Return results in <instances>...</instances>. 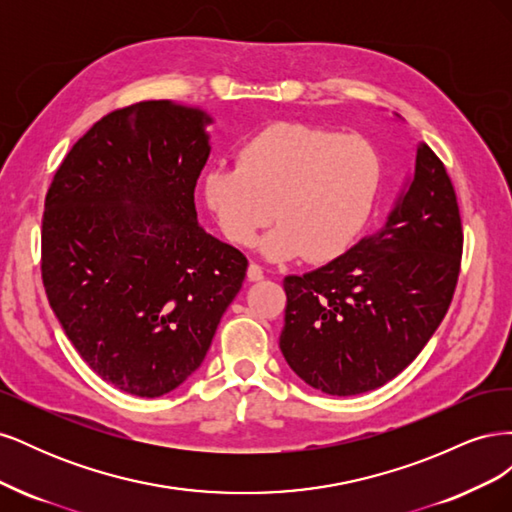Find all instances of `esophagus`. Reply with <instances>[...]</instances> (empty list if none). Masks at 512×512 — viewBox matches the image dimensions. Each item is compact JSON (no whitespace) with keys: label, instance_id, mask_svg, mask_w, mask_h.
Segmentation results:
<instances>
[{"label":"esophagus","instance_id":"34e87169","mask_svg":"<svg viewBox=\"0 0 512 512\" xmlns=\"http://www.w3.org/2000/svg\"><path fill=\"white\" fill-rule=\"evenodd\" d=\"M247 280L262 282V280H265V271H262V267L256 265V262H250V267H247Z\"/></svg>","mask_w":512,"mask_h":512}]
</instances>
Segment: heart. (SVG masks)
<instances>
[{
	"instance_id": "heart-1",
	"label": "heart",
	"mask_w": 512,
	"mask_h": 512,
	"mask_svg": "<svg viewBox=\"0 0 512 512\" xmlns=\"http://www.w3.org/2000/svg\"><path fill=\"white\" fill-rule=\"evenodd\" d=\"M380 188V158L359 136L309 123L280 121L252 134L237 151V166H215L205 198L228 241H262L275 260L305 254L309 262L344 256L365 228ZM276 213H272V209Z\"/></svg>"
}]
</instances>
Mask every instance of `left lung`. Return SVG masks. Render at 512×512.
Segmentation results:
<instances>
[{
	"mask_svg": "<svg viewBox=\"0 0 512 512\" xmlns=\"http://www.w3.org/2000/svg\"><path fill=\"white\" fill-rule=\"evenodd\" d=\"M461 252L453 181L418 143L414 179L386 224L329 265L284 280V359L309 386L337 397L393 380L446 316Z\"/></svg>",
	"mask_w": 512,
	"mask_h": 512,
	"instance_id": "1",
	"label": "left lung"
}]
</instances>
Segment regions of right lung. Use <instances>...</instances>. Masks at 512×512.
I'll return each instance as SVG.
<instances>
[{
    "mask_svg": "<svg viewBox=\"0 0 512 512\" xmlns=\"http://www.w3.org/2000/svg\"><path fill=\"white\" fill-rule=\"evenodd\" d=\"M207 123L168 100L117 108L46 192V299L81 359L130 395L160 397L194 374L245 280L247 258L196 222Z\"/></svg>",
    "mask_w": 512,
    "mask_h": 512,
    "instance_id": "obj_1",
    "label": "right lung"
}]
</instances>
